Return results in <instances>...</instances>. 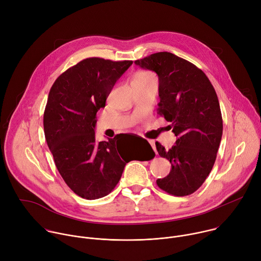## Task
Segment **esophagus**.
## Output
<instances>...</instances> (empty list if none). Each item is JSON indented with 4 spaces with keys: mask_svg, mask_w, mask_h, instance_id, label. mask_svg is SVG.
<instances>
[{
    "mask_svg": "<svg viewBox=\"0 0 261 261\" xmlns=\"http://www.w3.org/2000/svg\"><path fill=\"white\" fill-rule=\"evenodd\" d=\"M148 142H150V143H151L152 147L154 148V151H155V153L157 154V150H156V145H155V141H154V140H148Z\"/></svg>",
    "mask_w": 261,
    "mask_h": 261,
    "instance_id": "34e87169",
    "label": "esophagus"
}]
</instances>
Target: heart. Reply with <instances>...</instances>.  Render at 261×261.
I'll return each mask as SVG.
<instances>
[{
	"label": "heart",
	"mask_w": 261,
	"mask_h": 261,
	"mask_svg": "<svg viewBox=\"0 0 261 261\" xmlns=\"http://www.w3.org/2000/svg\"><path fill=\"white\" fill-rule=\"evenodd\" d=\"M154 76L153 73L151 72H146V71H141V72H138L136 75H135V79L133 82H138V81H143V80H146L148 77H152Z\"/></svg>",
	"instance_id": "1"
}]
</instances>
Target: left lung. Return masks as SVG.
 <instances>
[{
  "instance_id": "8db88e82",
  "label": "left lung",
  "mask_w": 261,
  "mask_h": 261,
  "mask_svg": "<svg viewBox=\"0 0 261 261\" xmlns=\"http://www.w3.org/2000/svg\"><path fill=\"white\" fill-rule=\"evenodd\" d=\"M159 77L158 114L171 123L175 144L159 155L171 163L167 176L158 178L160 189L173 196L194 193L216 161L223 121L216 91L202 70L171 53L161 51L136 60Z\"/></svg>"
}]
</instances>
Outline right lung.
I'll use <instances>...</instances> for the list:
<instances>
[{"mask_svg": "<svg viewBox=\"0 0 261 261\" xmlns=\"http://www.w3.org/2000/svg\"><path fill=\"white\" fill-rule=\"evenodd\" d=\"M132 61L88 58L56 80L43 116L45 139L68 187L86 199L108 195L119 182L129 157L118 137L97 142L96 115ZM151 160L155 157L147 142Z\"/></svg>", "mask_w": 261, "mask_h": 261, "instance_id": "1", "label": "right lung"}]
</instances>
